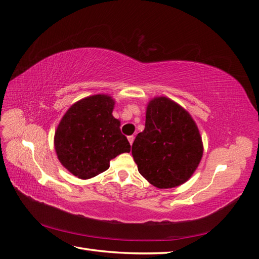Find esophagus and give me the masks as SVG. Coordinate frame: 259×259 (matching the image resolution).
Masks as SVG:
<instances>
[{"label": "esophagus", "instance_id": "34e87169", "mask_svg": "<svg viewBox=\"0 0 259 259\" xmlns=\"http://www.w3.org/2000/svg\"><path fill=\"white\" fill-rule=\"evenodd\" d=\"M128 140L130 142V145H133L134 144V140H135V137L134 136H129L128 137Z\"/></svg>", "mask_w": 259, "mask_h": 259}]
</instances>
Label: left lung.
Masks as SVG:
<instances>
[{"label": "left lung", "mask_w": 259, "mask_h": 259, "mask_svg": "<svg viewBox=\"0 0 259 259\" xmlns=\"http://www.w3.org/2000/svg\"><path fill=\"white\" fill-rule=\"evenodd\" d=\"M198 126L188 111L166 97L148 103L145 130L133 144V157L142 177L160 189L183 185L202 157Z\"/></svg>", "instance_id": "8db88e82"}]
</instances>
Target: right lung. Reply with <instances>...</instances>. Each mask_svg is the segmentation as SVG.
Returning a JSON list of instances; mask_svg holds the SVG:
<instances>
[{"label":"right lung","instance_id":"1","mask_svg":"<svg viewBox=\"0 0 259 259\" xmlns=\"http://www.w3.org/2000/svg\"><path fill=\"white\" fill-rule=\"evenodd\" d=\"M114 100L108 95L90 96L75 102L60 121L54 148L60 162L75 177L89 179L109 168L110 160L130 152L112 115Z\"/></svg>","mask_w":259,"mask_h":259}]
</instances>
